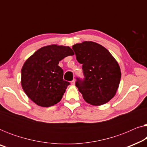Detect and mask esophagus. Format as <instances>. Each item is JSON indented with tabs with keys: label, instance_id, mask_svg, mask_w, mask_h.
Listing matches in <instances>:
<instances>
[{
	"label": "esophagus",
	"instance_id": "1",
	"mask_svg": "<svg viewBox=\"0 0 147 147\" xmlns=\"http://www.w3.org/2000/svg\"><path fill=\"white\" fill-rule=\"evenodd\" d=\"M75 82H76V80H72V81L71 82V85H74V84H75Z\"/></svg>",
	"mask_w": 147,
	"mask_h": 147
}]
</instances>
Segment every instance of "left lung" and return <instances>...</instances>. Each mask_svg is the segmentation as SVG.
Instances as JSON below:
<instances>
[{"label": "left lung", "mask_w": 147, "mask_h": 147, "mask_svg": "<svg viewBox=\"0 0 147 147\" xmlns=\"http://www.w3.org/2000/svg\"><path fill=\"white\" fill-rule=\"evenodd\" d=\"M72 49L82 64L84 78H76V86L84 99L92 105L107 103L120 84L121 72L117 61L105 47L95 42L84 41Z\"/></svg>", "instance_id": "8db88e82"}]
</instances>
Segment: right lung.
Wrapping results in <instances>:
<instances>
[{"instance_id": "1", "label": "right lung", "mask_w": 147, "mask_h": 147, "mask_svg": "<svg viewBox=\"0 0 147 147\" xmlns=\"http://www.w3.org/2000/svg\"><path fill=\"white\" fill-rule=\"evenodd\" d=\"M74 53L67 46L41 47L25 62L21 69V85L36 104L49 107L61 100L69 82L63 80L59 61Z\"/></svg>"}]
</instances>
